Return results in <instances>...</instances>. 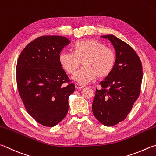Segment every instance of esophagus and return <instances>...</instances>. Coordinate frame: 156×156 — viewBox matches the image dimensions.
Listing matches in <instances>:
<instances>
[{
	"label": "esophagus",
	"instance_id": "esophagus-1",
	"mask_svg": "<svg viewBox=\"0 0 156 156\" xmlns=\"http://www.w3.org/2000/svg\"><path fill=\"white\" fill-rule=\"evenodd\" d=\"M75 87H76V89H83V88H84V87L83 85H81V84H80L76 83L75 84Z\"/></svg>",
	"mask_w": 156,
	"mask_h": 156
}]
</instances>
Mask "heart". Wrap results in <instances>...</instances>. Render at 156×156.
I'll use <instances>...</instances> for the list:
<instances>
[{"label":"heart","instance_id":"1","mask_svg":"<svg viewBox=\"0 0 156 156\" xmlns=\"http://www.w3.org/2000/svg\"><path fill=\"white\" fill-rule=\"evenodd\" d=\"M72 52H61L58 63L67 74H74L82 62L83 67L78 71L73 80L84 84L96 76L99 79L108 77L115 66V51L94 39H82L72 44Z\"/></svg>","mask_w":156,"mask_h":156}]
</instances>
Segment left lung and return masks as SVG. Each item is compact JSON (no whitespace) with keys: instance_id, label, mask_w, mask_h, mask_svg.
I'll use <instances>...</instances> for the list:
<instances>
[{"instance_id":"1","label":"left lung","mask_w":156,"mask_h":156,"mask_svg":"<svg viewBox=\"0 0 156 156\" xmlns=\"http://www.w3.org/2000/svg\"><path fill=\"white\" fill-rule=\"evenodd\" d=\"M116 50L117 60L112 73L96 88L92 104L95 118L106 126L123 121L131 111L140 93L143 67L135 50L112 35H103Z\"/></svg>"}]
</instances>
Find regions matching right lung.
Masks as SVG:
<instances>
[{
	"instance_id": "1",
	"label": "right lung",
	"mask_w": 156,
	"mask_h": 156,
	"mask_svg": "<svg viewBox=\"0 0 156 156\" xmlns=\"http://www.w3.org/2000/svg\"><path fill=\"white\" fill-rule=\"evenodd\" d=\"M70 41L63 36L34 39L19 56L16 82L28 113L44 126L53 127L68 112L69 96L75 85L58 63V55Z\"/></svg>"
}]
</instances>
